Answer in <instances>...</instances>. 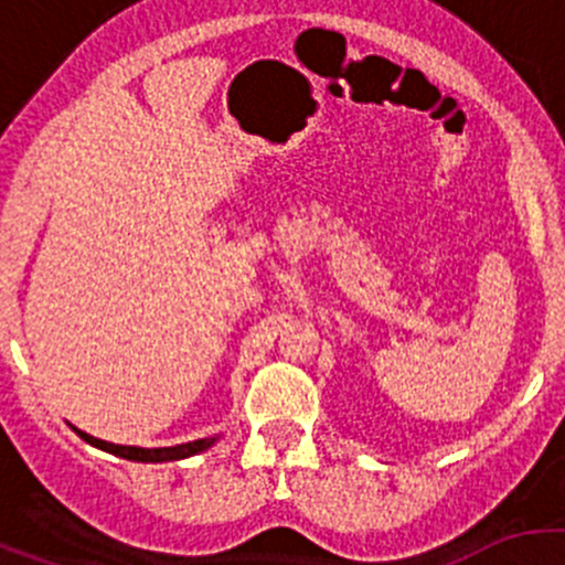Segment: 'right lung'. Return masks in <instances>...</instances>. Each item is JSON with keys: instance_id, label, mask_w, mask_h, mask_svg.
I'll use <instances>...</instances> for the list:
<instances>
[{"instance_id": "obj_1", "label": "right lung", "mask_w": 565, "mask_h": 565, "mask_svg": "<svg viewBox=\"0 0 565 565\" xmlns=\"http://www.w3.org/2000/svg\"><path fill=\"white\" fill-rule=\"evenodd\" d=\"M73 429H76V426H73ZM76 435L82 437V440H87L89 446L100 448V451H108L114 454V457L130 459V461H177V459L193 457V454L204 451V448H210L215 443V437H204V440H193V443H185V446H172V448H136V446H114V443L98 440V437L87 435V431L82 429H76Z\"/></svg>"}]
</instances>
